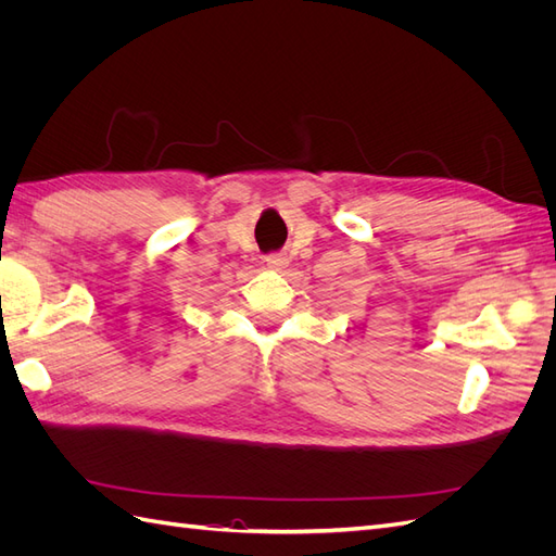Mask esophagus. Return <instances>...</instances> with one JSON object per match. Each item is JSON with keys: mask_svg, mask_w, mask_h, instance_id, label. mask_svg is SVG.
<instances>
[{"mask_svg": "<svg viewBox=\"0 0 556 556\" xmlns=\"http://www.w3.org/2000/svg\"><path fill=\"white\" fill-rule=\"evenodd\" d=\"M288 264H290V260L285 257V255H268L266 257V266L271 268V271H282V268L288 266Z\"/></svg>", "mask_w": 556, "mask_h": 556, "instance_id": "34e87169", "label": "esophagus"}]
</instances>
